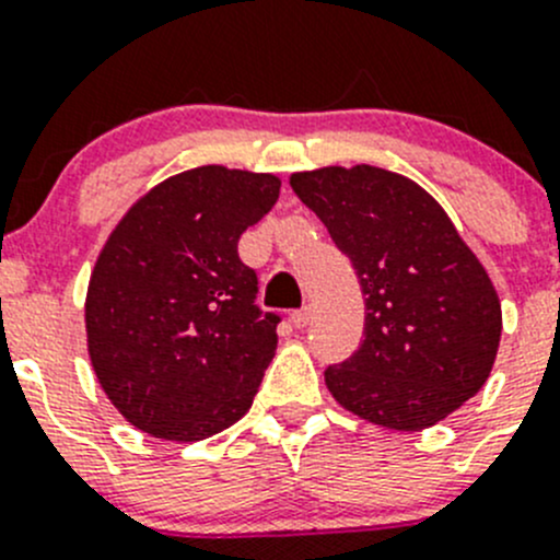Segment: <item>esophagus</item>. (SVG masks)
<instances>
[{
	"label": "esophagus",
	"instance_id": "obj_1",
	"mask_svg": "<svg viewBox=\"0 0 560 560\" xmlns=\"http://www.w3.org/2000/svg\"><path fill=\"white\" fill-rule=\"evenodd\" d=\"M308 323H312V306H303L298 312H292V325L295 328H306Z\"/></svg>",
	"mask_w": 560,
	"mask_h": 560
}]
</instances>
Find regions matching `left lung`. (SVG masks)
Instances as JSON below:
<instances>
[{
	"label": "left lung",
	"mask_w": 560,
	"mask_h": 560,
	"mask_svg": "<svg viewBox=\"0 0 560 560\" xmlns=\"http://www.w3.org/2000/svg\"><path fill=\"white\" fill-rule=\"evenodd\" d=\"M290 186L366 295L361 347L325 369L334 399L385 430L421 432L479 394L501 345V301L446 210L369 164L295 172Z\"/></svg>",
	"instance_id": "left-lung-1"
}]
</instances>
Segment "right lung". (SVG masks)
Returning <instances> with one entry per match:
<instances>
[{
  "label": "right lung",
  "instance_id": "right-lung-1",
  "mask_svg": "<svg viewBox=\"0 0 560 560\" xmlns=\"http://www.w3.org/2000/svg\"><path fill=\"white\" fill-rule=\"evenodd\" d=\"M281 180L199 166L150 188L103 243L86 287V352L136 430L197 443L241 421L273 361L279 317L259 312L237 241Z\"/></svg>",
  "mask_w": 560,
  "mask_h": 560
}]
</instances>
